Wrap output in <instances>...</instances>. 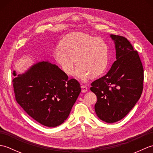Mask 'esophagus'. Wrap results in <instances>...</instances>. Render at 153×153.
Segmentation results:
<instances>
[{
	"mask_svg": "<svg viewBox=\"0 0 153 153\" xmlns=\"http://www.w3.org/2000/svg\"><path fill=\"white\" fill-rule=\"evenodd\" d=\"M81 87H82V93H86L87 91V90H88V88H87L85 85H82Z\"/></svg>",
	"mask_w": 153,
	"mask_h": 153,
	"instance_id": "34e87169",
	"label": "esophagus"
}]
</instances>
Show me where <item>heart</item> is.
<instances>
[{"mask_svg": "<svg viewBox=\"0 0 153 153\" xmlns=\"http://www.w3.org/2000/svg\"><path fill=\"white\" fill-rule=\"evenodd\" d=\"M60 48L54 51V57L64 73L69 74L76 62L73 75L85 80L105 72L108 63V47L102 39L84 33L67 35L61 41Z\"/></svg>", "mask_w": 153, "mask_h": 153, "instance_id": "1", "label": "heart"}]
</instances>
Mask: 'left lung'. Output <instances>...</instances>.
<instances>
[{
    "label": "left lung",
    "mask_w": 153,
    "mask_h": 153,
    "mask_svg": "<svg viewBox=\"0 0 153 153\" xmlns=\"http://www.w3.org/2000/svg\"><path fill=\"white\" fill-rule=\"evenodd\" d=\"M114 41L116 60L105 76L91 83L97 97L95 110L106 123L118 122L128 114L143 89V68L137 51L127 39L110 35Z\"/></svg>",
    "instance_id": "8db88e82"
}]
</instances>
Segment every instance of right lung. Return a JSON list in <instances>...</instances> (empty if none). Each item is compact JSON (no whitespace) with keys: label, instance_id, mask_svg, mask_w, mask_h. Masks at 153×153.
<instances>
[{"label":"right lung","instance_id":"add662e5","mask_svg":"<svg viewBox=\"0 0 153 153\" xmlns=\"http://www.w3.org/2000/svg\"><path fill=\"white\" fill-rule=\"evenodd\" d=\"M13 75L16 100L29 116L41 124L53 128L69 116L81 92L76 79L48 61L33 65L23 74Z\"/></svg>","mask_w":153,"mask_h":153}]
</instances>
